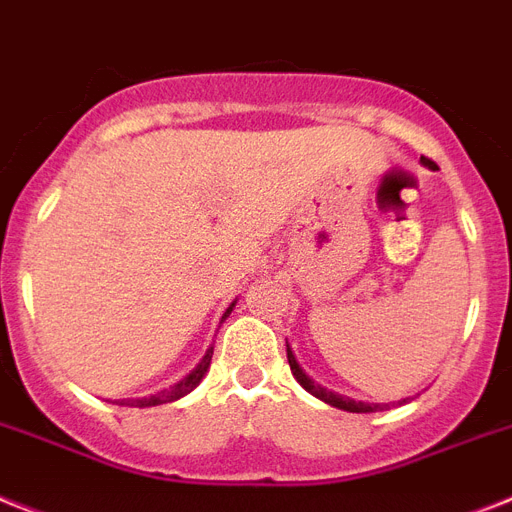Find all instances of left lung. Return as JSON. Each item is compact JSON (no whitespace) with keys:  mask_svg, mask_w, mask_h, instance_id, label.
Wrapping results in <instances>:
<instances>
[{"mask_svg":"<svg viewBox=\"0 0 512 512\" xmlns=\"http://www.w3.org/2000/svg\"><path fill=\"white\" fill-rule=\"evenodd\" d=\"M287 363H290V371H293V377L301 382L303 390L311 392L314 398L324 400L327 405H335V408H340V411H348V413H374L382 408L379 403H361V400L345 398V395H337V392L327 390V387H322V384H316L314 379L308 377L306 371L301 369V363L295 361V353L290 350V345H287Z\"/></svg>","mask_w":512,"mask_h":512,"instance_id":"obj_1","label":"left lung"}]
</instances>
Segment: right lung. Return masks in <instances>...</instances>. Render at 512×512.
Returning a JSON list of instances; mask_svg holds the SVG:
<instances>
[{"mask_svg": "<svg viewBox=\"0 0 512 512\" xmlns=\"http://www.w3.org/2000/svg\"><path fill=\"white\" fill-rule=\"evenodd\" d=\"M232 308H235V301L230 303V308H227V311H225V316L230 314ZM225 316H222V319H225ZM211 356H214V348H209V350H206V356L201 358V361H198V366H196V369L190 371L188 377H183V379H180V382H177V384H172L170 390H162V392H156V395H151V398H138V400H128V403H125V400H122L120 405H135V408H151V405L175 403V400L185 398V395H188V392H193V390H196L198 384H201V379L206 377V371H209V366H211Z\"/></svg>", "mask_w": 512, "mask_h": 512, "instance_id": "obj_1", "label": "right lung"}]
</instances>
